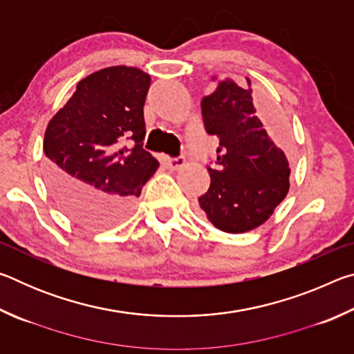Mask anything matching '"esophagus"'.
I'll return each instance as SVG.
<instances>
[{
	"label": "esophagus",
	"instance_id": "34e87169",
	"mask_svg": "<svg viewBox=\"0 0 354 354\" xmlns=\"http://www.w3.org/2000/svg\"><path fill=\"white\" fill-rule=\"evenodd\" d=\"M167 167H169L170 170H181L183 167L185 165V159L183 156H179V158H173V159H167Z\"/></svg>",
	"mask_w": 354,
	"mask_h": 354
}]
</instances>
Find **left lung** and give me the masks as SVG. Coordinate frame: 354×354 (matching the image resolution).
Segmentation results:
<instances>
[{
  "label": "left lung",
  "mask_w": 354,
  "mask_h": 354,
  "mask_svg": "<svg viewBox=\"0 0 354 354\" xmlns=\"http://www.w3.org/2000/svg\"><path fill=\"white\" fill-rule=\"evenodd\" d=\"M218 82L201 100L207 134L218 139L217 160L207 169L211 185L200 207L211 223L225 232L242 234L270 218L289 192V160L256 115L251 82Z\"/></svg>",
  "instance_id": "obj_1"
}]
</instances>
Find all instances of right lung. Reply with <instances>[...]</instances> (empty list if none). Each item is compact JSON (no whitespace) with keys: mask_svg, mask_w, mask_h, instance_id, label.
Here are the masks:
<instances>
[{"mask_svg":"<svg viewBox=\"0 0 354 354\" xmlns=\"http://www.w3.org/2000/svg\"><path fill=\"white\" fill-rule=\"evenodd\" d=\"M148 73L127 65L95 71L50 120L44 151L46 183L77 223L111 227L133 211L159 162L143 149ZM133 149L119 148L123 140Z\"/></svg>","mask_w":354,"mask_h":354,"instance_id":"1","label":"right lung"}]
</instances>
